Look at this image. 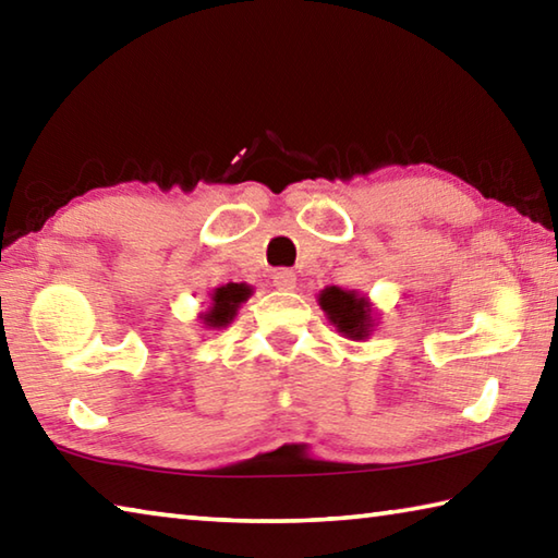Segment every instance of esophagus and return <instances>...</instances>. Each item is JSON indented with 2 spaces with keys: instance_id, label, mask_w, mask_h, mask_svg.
I'll list each match as a JSON object with an SVG mask.
<instances>
[{
  "instance_id": "esophagus-1",
  "label": "esophagus",
  "mask_w": 558,
  "mask_h": 558,
  "mask_svg": "<svg viewBox=\"0 0 558 558\" xmlns=\"http://www.w3.org/2000/svg\"><path fill=\"white\" fill-rule=\"evenodd\" d=\"M272 286L278 290H292L295 288V272L288 270V268H280L272 272Z\"/></svg>"
}]
</instances>
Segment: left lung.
I'll list each match as a JSON object with an SVG mask.
<instances>
[{
	"label": "left lung",
	"instance_id": "8db88e82",
	"mask_svg": "<svg viewBox=\"0 0 558 558\" xmlns=\"http://www.w3.org/2000/svg\"><path fill=\"white\" fill-rule=\"evenodd\" d=\"M319 307L325 310L329 323L349 339H366L374 327L369 300L356 295L354 290L329 286L319 292Z\"/></svg>",
	"mask_w": 558,
	"mask_h": 558
}]
</instances>
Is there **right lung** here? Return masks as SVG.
Listing matches in <instances>:
<instances>
[{
	"instance_id": "obj_1",
	"label": "right lung",
	"mask_w": 558,
	"mask_h": 558,
	"mask_svg": "<svg viewBox=\"0 0 558 558\" xmlns=\"http://www.w3.org/2000/svg\"><path fill=\"white\" fill-rule=\"evenodd\" d=\"M251 288L245 282H229L211 292V307L202 315L204 325L209 329H221L233 323L235 313H239L241 302L251 298Z\"/></svg>"
}]
</instances>
